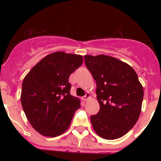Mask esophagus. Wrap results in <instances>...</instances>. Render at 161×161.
Instances as JSON below:
<instances>
[{
  "label": "esophagus",
  "instance_id": "esophagus-1",
  "mask_svg": "<svg viewBox=\"0 0 161 161\" xmlns=\"http://www.w3.org/2000/svg\"><path fill=\"white\" fill-rule=\"evenodd\" d=\"M82 98L83 101H88V100L90 98V94H89V93H86V95L83 96Z\"/></svg>",
  "mask_w": 161,
  "mask_h": 161
}]
</instances>
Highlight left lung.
Instances as JSON below:
<instances>
[{"instance_id":"left-lung-1","label":"left lung","mask_w":161,"mask_h":161,"mask_svg":"<svg viewBox=\"0 0 161 161\" xmlns=\"http://www.w3.org/2000/svg\"><path fill=\"white\" fill-rule=\"evenodd\" d=\"M86 67L97 85L100 110L91 116L100 137L114 140L125 135L138 121L144 97L143 87L129 64L106 55L84 56Z\"/></svg>"}]
</instances>
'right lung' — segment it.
Returning <instances> with one entry per match:
<instances>
[{"mask_svg":"<svg viewBox=\"0 0 161 161\" xmlns=\"http://www.w3.org/2000/svg\"><path fill=\"white\" fill-rule=\"evenodd\" d=\"M81 55L52 53L40 60L23 79L21 103L28 120L47 137L69 128L80 100L70 95L69 77L82 64Z\"/></svg>","mask_w":161,"mask_h":161,"instance_id":"right-lung-1","label":"right lung"}]
</instances>
